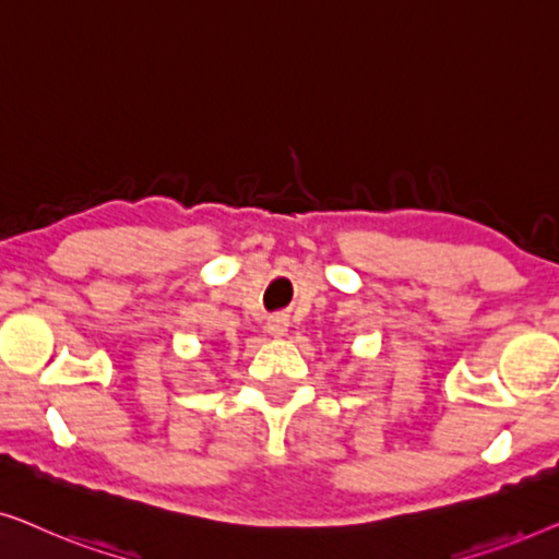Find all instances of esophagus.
Returning <instances> with one entry per match:
<instances>
[{
    "mask_svg": "<svg viewBox=\"0 0 559 559\" xmlns=\"http://www.w3.org/2000/svg\"><path fill=\"white\" fill-rule=\"evenodd\" d=\"M264 331L272 335V338H285L287 331H289V320L285 316H272L270 320H266Z\"/></svg>",
    "mask_w": 559,
    "mask_h": 559,
    "instance_id": "obj_1",
    "label": "esophagus"
}]
</instances>
